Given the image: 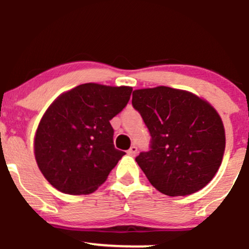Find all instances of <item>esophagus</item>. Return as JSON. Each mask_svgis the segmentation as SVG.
<instances>
[{"label": "esophagus", "instance_id": "1", "mask_svg": "<svg viewBox=\"0 0 249 249\" xmlns=\"http://www.w3.org/2000/svg\"><path fill=\"white\" fill-rule=\"evenodd\" d=\"M137 151H138V148H137L136 145H132V146H131L130 148H128L127 154H130V156L134 157V156H136V154H137Z\"/></svg>", "mask_w": 249, "mask_h": 249}]
</instances>
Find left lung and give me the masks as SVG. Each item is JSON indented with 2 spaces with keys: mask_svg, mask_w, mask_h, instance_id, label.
I'll use <instances>...</instances> for the list:
<instances>
[{
  "mask_svg": "<svg viewBox=\"0 0 249 249\" xmlns=\"http://www.w3.org/2000/svg\"><path fill=\"white\" fill-rule=\"evenodd\" d=\"M132 105L151 136L150 151L136 158L148 181L170 196L206 186L225 152L218 112L198 96L168 87L134 90Z\"/></svg>",
  "mask_w": 249,
  "mask_h": 249,
  "instance_id": "obj_1",
  "label": "left lung"
}]
</instances>
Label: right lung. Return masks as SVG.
I'll return each instance as SVG.
<instances>
[{
    "label": "right lung",
    "instance_id": "obj_1",
    "mask_svg": "<svg viewBox=\"0 0 249 249\" xmlns=\"http://www.w3.org/2000/svg\"><path fill=\"white\" fill-rule=\"evenodd\" d=\"M132 88L87 83L50 105L37 127L35 158L45 179L67 194L101 186L125 152L113 145L110 121L126 107Z\"/></svg>",
    "mask_w": 249,
    "mask_h": 249
}]
</instances>
